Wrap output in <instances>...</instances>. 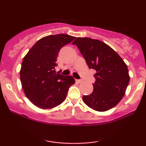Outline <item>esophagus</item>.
I'll return each instance as SVG.
<instances>
[{"label": "esophagus", "mask_w": 146, "mask_h": 146, "mask_svg": "<svg viewBox=\"0 0 146 146\" xmlns=\"http://www.w3.org/2000/svg\"><path fill=\"white\" fill-rule=\"evenodd\" d=\"M82 81H83L82 80H76V82L78 83H81Z\"/></svg>", "instance_id": "esophagus-1"}]
</instances>
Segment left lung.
Wrapping results in <instances>:
<instances>
[{
	"label": "left lung",
	"mask_w": 146,
	"mask_h": 146,
	"mask_svg": "<svg viewBox=\"0 0 146 146\" xmlns=\"http://www.w3.org/2000/svg\"><path fill=\"white\" fill-rule=\"evenodd\" d=\"M72 44L78 48L89 68L96 71L94 90L89 96H84V102L98 111L115 106L125 95L129 81L126 64L116 52L99 40L78 37Z\"/></svg>",
	"instance_id": "left-lung-1"
}]
</instances>
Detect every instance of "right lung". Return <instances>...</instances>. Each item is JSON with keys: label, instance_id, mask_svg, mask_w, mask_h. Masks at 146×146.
Wrapping results in <instances>:
<instances>
[{"label": "right lung", "instance_id": "add662e5", "mask_svg": "<svg viewBox=\"0 0 146 146\" xmlns=\"http://www.w3.org/2000/svg\"><path fill=\"white\" fill-rule=\"evenodd\" d=\"M58 34L42 38L24 58L20 77L24 92L30 101L42 109H51L64 101L69 88L75 83L72 76L56 74L55 67L60 50L75 39Z\"/></svg>", "mask_w": 146, "mask_h": 146}]
</instances>
